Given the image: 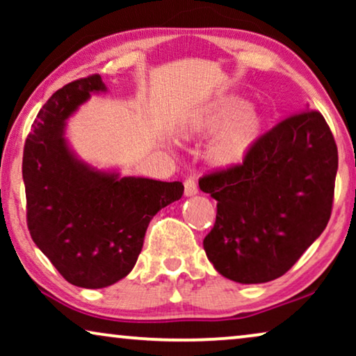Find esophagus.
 Masks as SVG:
<instances>
[{"label": "esophagus", "mask_w": 356, "mask_h": 356, "mask_svg": "<svg viewBox=\"0 0 356 356\" xmlns=\"http://www.w3.org/2000/svg\"><path fill=\"white\" fill-rule=\"evenodd\" d=\"M199 191H197V186H196V181L194 179H186L184 181V196L186 197H191V196H196Z\"/></svg>", "instance_id": "34e87169"}]
</instances>
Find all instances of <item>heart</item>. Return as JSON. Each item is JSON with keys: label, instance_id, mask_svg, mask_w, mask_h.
<instances>
[{"label": "heart", "instance_id": "b5f03b06", "mask_svg": "<svg viewBox=\"0 0 356 356\" xmlns=\"http://www.w3.org/2000/svg\"><path fill=\"white\" fill-rule=\"evenodd\" d=\"M262 116L248 108V102L227 97L183 120L178 136L184 140L217 134L207 149V162L217 170H230L241 165L251 154L262 133Z\"/></svg>", "mask_w": 356, "mask_h": 356}]
</instances>
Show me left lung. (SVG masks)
Returning a JSON list of instances; mask_svg holds the SVG:
<instances>
[{
    "mask_svg": "<svg viewBox=\"0 0 356 356\" xmlns=\"http://www.w3.org/2000/svg\"><path fill=\"white\" fill-rule=\"evenodd\" d=\"M337 167L334 136L308 108L261 136L241 165L201 178L217 201L204 251L218 274L238 284L284 275L327 225Z\"/></svg>",
    "mask_w": 356,
    "mask_h": 356,
    "instance_id": "left-lung-1",
    "label": "left lung"
}]
</instances>
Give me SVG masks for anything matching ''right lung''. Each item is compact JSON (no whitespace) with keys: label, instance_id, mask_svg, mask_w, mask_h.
I'll return each instance as SVG.
<instances>
[{"label":"right lung","instance_id":"obj_1","mask_svg":"<svg viewBox=\"0 0 356 356\" xmlns=\"http://www.w3.org/2000/svg\"><path fill=\"white\" fill-rule=\"evenodd\" d=\"M108 92L99 74L56 90L38 111L22 157L27 225L33 243L76 286L105 289L133 270L149 222L181 199L179 181L123 177L79 159L67 120Z\"/></svg>","mask_w":356,"mask_h":356}]
</instances>
